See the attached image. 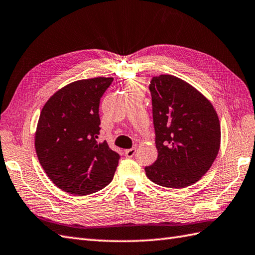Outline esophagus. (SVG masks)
<instances>
[{"instance_id":"obj_1","label":"esophagus","mask_w":255,"mask_h":255,"mask_svg":"<svg viewBox=\"0 0 255 255\" xmlns=\"http://www.w3.org/2000/svg\"><path fill=\"white\" fill-rule=\"evenodd\" d=\"M135 153V149L134 147H132V149H128V150H125V155L127 157H132L134 155Z\"/></svg>"}]
</instances>
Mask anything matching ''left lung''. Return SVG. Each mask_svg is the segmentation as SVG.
Masks as SVG:
<instances>
[{
	"label": "left lung",
	"mask_w": 255,
	"mask_h": 255,
	"mask_svg": "<svg viewBox=\"0 0 255 255\" xmlns=\"http://www.w3.org/2000/svg\"><path fill=\"white\" fill-rule=\"evenodd\" d=\"M157 159L145 174L156 185L185 188L201 179L218 154L221 125L214 106L178 77L159 75L150 84Z\"/></svg>",
	"instance_id": "1"
}]
</instances>
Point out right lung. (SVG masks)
Returning <instances> with one entry per match:
<instances>
[{
  "label": "right lung",
  "mask_w": 255,
  "mask_h": 255,
  "mask_svg": "<svg viewBox=\"0 0 255 255\" xmlns=\"http://www.w3.org/2000/svg\"><path fill=\"white\" fill-rule=\"evenodd\" d=\"M113 78L72 82L47 100L40 113L34 146L47 177L63 191L88 195L112 181L120 154L99 142L100 100Z\"/></svg>",
  "instance_id": "obj_1"
}]
</instances>
